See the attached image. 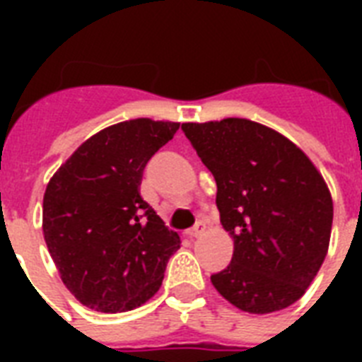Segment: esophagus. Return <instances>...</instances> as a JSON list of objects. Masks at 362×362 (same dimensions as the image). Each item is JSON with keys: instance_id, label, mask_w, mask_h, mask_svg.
<instances>
[{"instance_id": "obj_1", "label": "esophagus", "mask_w": 362, "mask_h": 362, "mask_svg": "<svg viewBox=\"0 0 362 362\" xmlns=\"http://www.w3.org/2000/svg\"><path fill=\"white\" fill-rule=\"evenodd\" d=\"M204 227H206V226H204V221H197V223H195V226H193L192 229L187 231V235H189V237H192V238L199 237V235H203Z\"/></svg>"}]
</instances>
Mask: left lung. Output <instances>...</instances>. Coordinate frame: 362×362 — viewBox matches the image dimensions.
Here are the masks:
<instances>
[{
	"label": "left lung",
	"instance_id": "1",
	"mask_svg": "<svg viewBox=\"0 0 362 362\" xmlns=\"http://www.w3.org/2000/svg\"><path fill=\"white\" fill-rule=\"evenodd\" d=\"M212 173L231 263L210 276L237 308L270 314L303 297L327 255L332 199L312 161L278 131L244 118L182 124Z\"/></svg>",
	"mask_w": 362,
	"mask_h": 362
}]
</instances>
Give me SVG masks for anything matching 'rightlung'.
<instances>
[{"mask_svg":"<svg viewBox=\"0 0 362 362\" xmlns=\"http://www.w3.org/2000/svg\"><path fill=\"white\" fill-rule=\"evenodd\" d=\"M180 124L120 122L90 136L48 182L42 233L65 287L84 306L116 314L158 293L180 247L141 197L142 170Z\"/></svg>","mask_w":362,"mask_h":362,"instance_id":"right-lung-1","label":"right lung"}]
</instances>
